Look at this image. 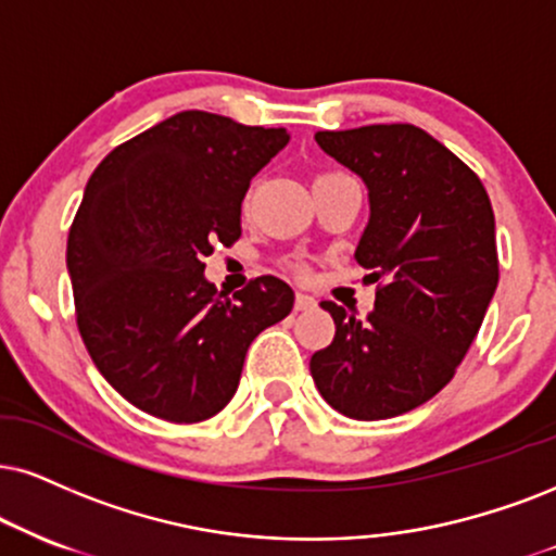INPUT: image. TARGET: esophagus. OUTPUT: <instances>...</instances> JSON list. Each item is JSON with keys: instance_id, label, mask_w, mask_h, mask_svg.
I'll return each mask as SVG.
<instances>
[{"instance_id": "esophagus-1", "label": "esophagus", "mask_w": 556, "mask_h": 556, "mask_svg": "<svg viewBox=\"0 0 556 556\" xmlns=\"http://www.w3.org/2000/svg\"><path fill=\"white\" fill-rule=\"evenodd\" d=\"M314 306H317V299L309 293H296V312H309Z\"/></svg>"}]
</instances>
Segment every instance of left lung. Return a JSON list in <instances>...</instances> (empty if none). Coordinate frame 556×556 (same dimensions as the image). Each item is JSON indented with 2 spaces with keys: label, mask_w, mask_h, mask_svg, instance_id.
<instances>
[{
  "label": "left lung",
  "mask_w": 556,
  "mask_h": 556,
  "mask_svg": "<svg viewBox=\"0 0 556 556\" xmlns=\"http://www.w3.org/2000/svg\"><path fill=\"white\" fill-rule=\"evenodd\" d=\"M314 139L366 182L371 216L355 260L379 289L366 319L321 301L334 338L309 371L338 413L387 420L441 392L475 342L500 278L495 214L467 164L409 123Z\"/></svg>",
  "instance_id": "obj_1"
}]
</instances>
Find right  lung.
<instances>
[{
    "instance_id": "right-lung-1",
    "label": "right lung",
    "mask_w": 556,
    "mask_h": 556,
    "mask_svg": "<svg viewBox=\"0 0 556 556\" xmlns=\"http://www.w3.org/2000/svg\"><path fill=\"white\" fill-rule=\"evenodd\" d=\"M286 128L182 111L115 147L89 177L68 229L77 327L105 381L143 413L201 422L229 404L250 342L289 317L276 276L222 299L203 276L242 237L250 180Z\"/></svg>"
}]
</instances>
